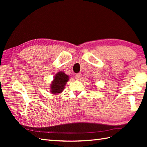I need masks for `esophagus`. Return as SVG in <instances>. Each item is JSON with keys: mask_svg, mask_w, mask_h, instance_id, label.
I'll use <instances>...</instances> for the list:
<instances>
[{"mask_svg": "<svg viewBox=\"0 0 147 147\" xmlns=\"http://www.w3.org/2000/svg\"><path fill=\"white\" fill-rule=\"evenodd\" d=\"M81 77H82V74L81 73H77L75 74V78L76 80H80L81 78Z\"/></svg>", "mask_w": 147, "mask_h": 147, "instance_id": "1", "label": "esophagus"}]
</instances>
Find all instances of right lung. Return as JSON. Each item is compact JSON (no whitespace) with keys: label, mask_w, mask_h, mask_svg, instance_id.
I'll use <instances>...</instances> for the list:
<instances>
[{"label":"right lung","mask_w":147,"mask_h":147,"mask_svg":"<svg viewBox=\"0 0 147 147\" xmlns=\"http://www.w3.org/2000/svg\"><path fill=\"white\" fill-rule=\"evenodd\" d=\"M69 78L67 75L63 72H59L55 76L54 82L52 83L51 92L54 94H58L62 92Z\"/></svg>","instance_id":"1"}]
</instances>
